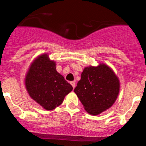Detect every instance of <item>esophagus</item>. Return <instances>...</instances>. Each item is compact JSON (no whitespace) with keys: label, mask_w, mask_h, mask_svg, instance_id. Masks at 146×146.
I'll return each instance as SVG.
<instances>
[{"label":"esophagus","mask_w":146,"mask_h":146,"mask_svg":"<svg viewBox=\"0 0 146 146\" xmlns=\"http://www.w3.org/2000/svg\"><path fill=\"white\" fill-rule=\"evenodd\" d=\"M70 84L72 85V87H73V88H75V82H74V81H71Z\"/></svg>","instance_id":"obj_1"}]
</instances>
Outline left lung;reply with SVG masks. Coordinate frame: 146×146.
<instances>
[{"mask_svg":"<svg viewBox=\"0 0 146 146\" xmlns=\"http://www.w3.org/2000/svg\"><path fill=\"white\" fill-rule=\"evenodd\" d=\"M120 82L113 69L104 64L86 67L74 91L87 113L97 115L111 108L118 96Z\"/></svg>","mask_w":146,"mask_h":146,"instance_id":"8db88e82","label":"left lung"}]
</instances>
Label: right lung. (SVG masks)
Instances as JSON below:
<instances>
[{"label":"right lung","mask_w":146,"mask_h":146,"mask_svg":"<svg viewBox=\"0 0 146 146\" xmlns=\"http://www.w3.org/2000/svg\"><path fill=\"white\" fill-rule=\"evenodd\" d=\"M55 66L47 54H42L32 62L25 76V88L29 96L47 110L60 105L73 89L56 71Z\"/></svg>","instance_id":"obj_1"}]
</instances>
